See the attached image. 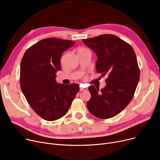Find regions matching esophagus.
I'll use <instances>...</instances> for the list:
<instances>
[{
	"label": "esophagus",
	"instance_id": "34e87169",
	"mask_svg": "<svg viewBox=\"0 0 160 160\" xmlns=\"http://www.w3.org/2000/svg\"><path fill=\"white\" fill-rule=\"evenodd\" d=\"M80 91H82V90H86L85 88H83V87H81V85H80Z\"/></svg>",
	"mask_w": 160,
	"mask_h": 160
}]
</instances>
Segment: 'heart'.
<instances>
[{"label": "heart", "instance_id": "1", "mask_svg": "<svg viewBox=\"0 0 160 160\" xmlns=\"http://www.w3.org/2000/svg\"><path fill=\"white\" fill-rule=\"evenodd\" d=\"M83 49H84V48H79V49H78V51H80V50H83Z\"/></svg>", "mask_w": 160, "mask_h": 160}]
</instances>
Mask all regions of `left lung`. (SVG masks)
<instances>
[{
    "label": "left lung",
    "instance_id": "8db88e82",
    "mask_svg": "<svg viewBox=\"0 0 160 160\" xmlns=\"http://www.w3.org/2000/svg\"><path fill=\"white\" fill-rule=\"evenodd\" d=\"M84 43L97 55L96 71L106 75V85L99 88L90 85L91 94L87 106L92 115L108 119L117 115L130 103L140 78L135 52L131 45L115 35L102 34Z\"/></svg>",
    "mask_w": 160,
    "mask_h": 160
}]
</instances>
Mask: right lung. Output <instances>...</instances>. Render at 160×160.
<instances>
[{
	"mask_svg": "<svg viewBox=\"0 0 160 160\" xmlns=\"http://www.w3.org/2000/svg\"><path fill=\"white\" fill-rule=\"evenodd\" d=\"M75 42L45 38L29 48L20 66V87L27 101L38 115L48 121L64 117L79 90L78 84H58L62 53Z\"/></svg>",
	"mask_w": 160,
	"mask_h": 160,
	"instance_id": "add662e5",
	"label": "right lung"
}]
</instances>
